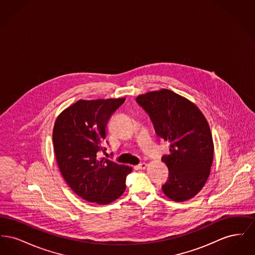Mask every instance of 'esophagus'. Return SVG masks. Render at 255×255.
I'll return each instance as SVG.
<instances>
[{
	"mask_svg": "<svg viewBox=\"0 0 255 255\" xmlns=\"http://www.w3.org/2000/svg\"><path fill=\"white\" fill-rule=\"evenodd\" d=\"M137 169H145L146 167H147V163L145 162H141V163H139V164H137Z\"/></svg>",
	"mask_w": 255,
	"mask_h": 255,
	"instance_id": "esophagus-1",
	"label": "esophagus"
}]
</instances>
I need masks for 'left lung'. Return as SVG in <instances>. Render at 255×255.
Returning <instances> with one entry per match:
<instances>
[{"label": "left lung", "instance_id": "obj_1", "mask_svg": "<svg viewBox=\"0 0 255 255\" xmlns=\"http://www.w3.org/2000/svg\"><path fill=\"white\" fill-rule=\"evenodd\" d=\"M145 111L159 137L169 143L162 161L169 178L162 191L169 199L184 202L204 187L213 161V140L202 112L192 102L162 89L135 98Z\"/></svg>", "mask_w": 255, "mask_h": 255}]
</instances>
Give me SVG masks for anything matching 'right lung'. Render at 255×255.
Returning a JSON list of instances; mask_svg holds the SVG:
<instances>
[{
    "mask_svg": "<svg viewBox=\"0 0 255 255\" xmlns=\"http://www.w3.org/2000/svg\"><path fill=\"white\" fill-rule=\"evenodd\" d=\"M124 101L79 100L63 111L54 124L52 139L61 174L73 191L90 203L108 205L120 198L132 172L129 166L97 158L107 150L108 121Z\"/></svg>",
    "mask_w": 255,
    "mask_h": 255,
    "instance_id": "obj_1",
    "label": "right lung"
}]
</instances>
